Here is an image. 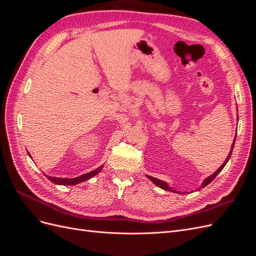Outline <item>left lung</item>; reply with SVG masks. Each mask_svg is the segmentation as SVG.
<instances>
[{
  "label": "left lung",
  "instance_id": "8db88e82",
  "mask_svg": "<svg viewBox=\"0 0 256 256\" xmlns=\"http://www.w3.org/2000/svg\"><path fill=\"white\" fill-rule=\"evenodd\" d=\"M237 118H238V116H237ZM237 120H238V118H237ZM235 141H236V136H235V138H234V142H233V144H232V148H230V152H228V158L226 159V161L223 162V164H222L218 170H216V171L214 174H212L210 176H208L207 178H205L204 182H203V184H202V187H200V188H204V187H206V186H207L208 184H210V182L214 180V177L222 171L224 166H226V164H228V160H230V158L232 152H233L234 145H235ZM146 177L148 178V180H150L154 184L158 186V187H160L161 189H164V190H166V191H170V192L177 193V194H184L182 192H180V191H177V190H174L172 187H170V186H168L166 182H164V180H158V178L152 177V176H150V175H146Z\"/></svg>",
  "mask_w": 256,
  "mask_h": 256
}]
</instances>
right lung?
I'll return each mask as SVG.
<instances>
[{
    "label": "right lung",
    "instance_id": "obj_1",
    "mask_svg": "<svg viewBox=\"0 0 256 256\" xmlns=\"http://www.w3.org/2000/svg\"><path fill=\"white\" fill-rule=\"evenodd\" d=\"M28 156L30 157V154L28 152ZM102 168H104V166L97 168L96 170H94V171H92V172H90V173L83 174V175H81V176L74 177V178H60V177H52V176H47V175H46V176H47V178H48V180H49L50 182H54V184H56L74 186V184H80V182H82L88 180L90 178H92V176L97 175L100 171H102Z\"/></svg>",
    "mask_w": 256,
    "mask_h": 256
}]
</instances>
